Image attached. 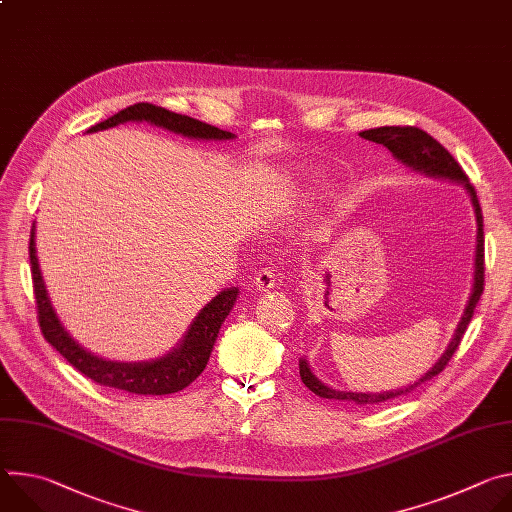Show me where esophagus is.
<instances>
[{"mask_svg": "<svg viewBox=\"0 0 512 512\" xmlns=\"http://www.w3.org/2000/svg\"><path fill=\"white\" fill-rule=\"evenodd\" d=\"M281 281V273L277 271V269H271V267H263V269H259V273H257V277H255V287L259 289V291H269V289H273L277 283Z\"/></svg>", "mask_w": 512, "mask_h": 512, "instance_id": "esophagus-1", "label": "esophagus"}]
</instances>
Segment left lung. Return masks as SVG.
<instances>
[{"label":"left lung","mask_w":512,"mask_h":512,"mask_svg":"<svg viewBox=\"0 0 512 512\" xmlns=\"http://www.w3.org/2000/svg\"><path fill=\"white\" fill-rule=\"evenodd\" d=\"M360 137L369 139V141H375V143H383L385 148L397 160H401L403 164H407L409 168H413L417 172H423V174L433 176V178H446V180L462 182L466 186V190L470 192V196H472V204H474V210H476V223H478L476 271H474V289H472L470 302L466 306V312H464V316H462V320H460V324L456 328V334H454L448 350L442 354L440 360L433 364V369L427 371L421 379H417L413 385H409L405 389H397V391H389V393H381V395H375V393H346V391H336V389H330V387L322 385L312 375L306 358L300 360V377H302L304 385L312 393H316L318 397L338 399V401H354L358 405H373V403H385L389 399H395V397H401V395H407V393L415 391V387L423 385L425 381L433 379L435 375H440L448 367V362L452 360L454 352L458 350V346H460V342L464 338V332L468 330V324H470V320L474 316L476 304H478L482 291H484V229H482L484 225H482V210H480V202H478L476 190L470 184L466 172L454 160V156L444 148V145L437 141V139H433L429 133H425L419 127H411V125H387V127H377V129L362 131Z\"/></svg>","instance_id":"1"}]
</instances>
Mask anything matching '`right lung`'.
Listing matches in <instances>:
<instances>
[{
	"label": "right lung",
	"instance_id": "add662e5",
	"mask_svg": "<svg viewBox=\"0 0 512 512\" xmlns=\"http://www.w3.org/2000/svg\"><path fill=\"white\" fill-rule=\"evenodd\" d=\"M125 121H150L154 125L166 127L174 133H182L186 137L196 139H231L235 137L231 131H223L214 125L202 123L188 115L172 113L164 107L152 103H135L113 117L93 125L89 131H101L115 127ZM30 265H32V285L36 296V312L42 336L75 367L79 373L95 381L97 385L137 393V395H170L186 389L200 373L204 371L208 356L212 352L214 340L221 324L229 316L239 296V289L231 287L218 294L206 308L200 310L196 320L192 322L188 334L184 336L182 344L168 356L152 360V362H111L99 356H93L85 348H81L72 340L62 324L58 322L46 287L40 275L36 245H34V227L30 235Z\"/></svg>",
	"mask_w": 512,
	"mask_h": 512
}]
</instances>
